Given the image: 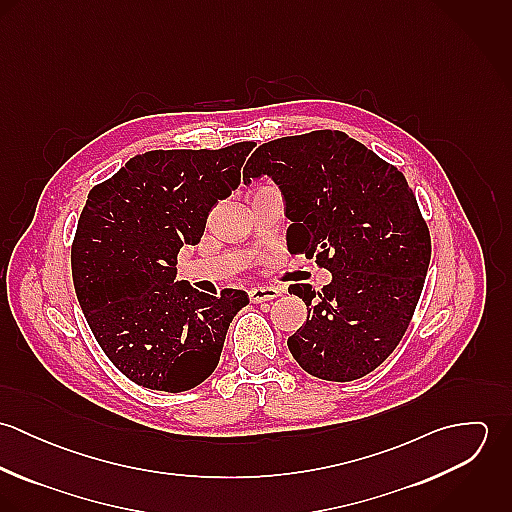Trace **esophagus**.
I'll return each mask as SVG.
<instances>
[{"label": "esophagus", "instance_id": "1", "mask_svg": "<svg viewBox=\"0 0 512 512\" xmlns=\"http://www.w3.org/2000/svg\"><path fill=\"white\" fill-rule=\"evenodd\" d=\"M278 295H282L280 288H274V286H260V288H252L248 292V297L252 303H262V301H272L276 299Z\"/></svg>", "mask_w": 512, "mask_h": 512}]
</instances>
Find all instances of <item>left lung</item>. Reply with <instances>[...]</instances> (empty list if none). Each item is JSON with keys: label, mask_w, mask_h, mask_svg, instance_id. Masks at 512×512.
Masks as SVG:
<instances>
[{"label": "left lung", "mask_w": 512, "mask_h": 512, "mask_svg": "<svg viewBox=\"0 0 512 512\" xmlns=\"http://www.w3.org/2000/svg\"><path fill=\"white\" fill-rule=\"evenodd\" d=\"M262 175L284 195L288 250L331 272L321 292L290 286L307 305L290 353L317 378H363L396 349L424 290L432 240L416 197L394 165L337 130L262 144L244 183Z\"/></svg>", "instance_id": "left-lung-1"}]
</instances>
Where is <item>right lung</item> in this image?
<instances>
[{
  "label": "right lung",
  "instance_id": "add662e5",
  "mask_svg": "<svg viewBox=\"0 0 512 512\" xmlns=\"http://www.w3.org/2000/svg\"><path fill=\"white\" fill-rule=\"evenodd\" d=\"M254 146L153 149L88 193L71 250L74 292L106 357L144 388L183 392L207 380L248 303L242 290L209 295L175 282V266L240 185Z\"/></svg>",
  "mask_w": 512,
  "mask_h": 512
}]
</instances>
